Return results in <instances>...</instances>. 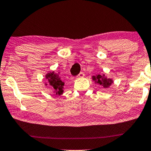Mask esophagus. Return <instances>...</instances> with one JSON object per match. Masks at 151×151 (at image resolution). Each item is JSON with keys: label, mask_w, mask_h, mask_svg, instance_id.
I'll list each match as a JSON object with an SVG mask.
<instances>
[{"label": "esophagus", "mask_w": 151, "mask_h": 151, "mask_svg": "<svg viewBox=\"0 0 151 151\" xmlns=\"http://www.w3.org/2000/svg\"><path fill=\"white\" fill-rule=\"evenodd\" d=\"M83 76H84V73H80L79 74H78V75L76 76V78H83Z\"/></svg>", "instance_id": "34e87169"}]
</instances>
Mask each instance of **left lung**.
I'll use <instances>...</instances> for the list:
<instances>
[{
    "mask_svg": "<svg viewBox=\"0 0 151 151\" xmlns=\"http://www.w3.org/2000/svg\"><path fill=\"white\" fill-rule=\"evenodd\" d=\"M91 78L95 83H97V84L102 86L104 89L109 88L114 82L112 78H107L104 75H96V76H92Z\"/></svg>",
    "mask_w": 151,
    "mask_h": 151,
    "instance_id": "8db88e82",
    "label": "left lung"
}]
</instances>
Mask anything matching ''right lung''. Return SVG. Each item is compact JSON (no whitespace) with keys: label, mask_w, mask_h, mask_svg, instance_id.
<instances>
[{"label":"right lung","mask_w":151,"mask_h":151,"mask_svg":"<svg viewBox=\"0 0 151 151\" xmlns=\"http://www.w3.org/2000/svg\"><path fill=\"white\" fill-rule=\"evenodd\" d=\"M60 73H55L54 71H49L45 75L47 82L45 85L48 88L53 89V93L56 95L61 96L64 93V82L61 80L59 76Z\"/></svg>","instance_id":"obj_1"}]
</instances>
